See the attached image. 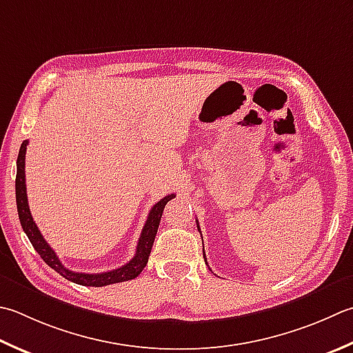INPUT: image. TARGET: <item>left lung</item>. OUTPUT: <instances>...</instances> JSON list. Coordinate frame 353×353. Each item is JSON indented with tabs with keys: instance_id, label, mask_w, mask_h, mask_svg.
<instances>
[{
	"instance_id": "1",
	"label": "left lung",
	"mask_w": 353,
	"mask_h": 353,
	"mask_svg": "<svg viewBox=\"0 0 353 353\" xmlns=\"http://www.w3.org/2000/svg\"><path fill=\"white\" fill-rule=\"evenodd\" d=\"M197 230L200 231V228H199V223H197ZM203 259H205V263H206V265H208V261H206V257H205V251H203Z\"/></svg>"
}]
</instances>
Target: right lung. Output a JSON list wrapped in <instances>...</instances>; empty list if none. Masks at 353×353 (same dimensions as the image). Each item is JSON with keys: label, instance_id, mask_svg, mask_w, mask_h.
<instances>
[{"label": "right lung", "instance_id": "right-lung-1", "mask_svg": "<svg viewBox=\"0 0 353 353\" xmlns=\"http://www.w3.org/2000/svg\"><path fill=\"white\" fill-rule=\"evenodd\" d=\"M27 143H29V141H24L23 143H21V148H19V154H18V161H17L15 192H17V208H18L19 222H21V226H23L26 236L29 237L32 246L34 248V251L41 255V259H43L48 266L54 269V271L61 274L62 277L67 279L68 281L76 283V285L101 288V286L113 285V283H122V281H128V280L136 279L148 263V257H150L151 248H153V243H154L157 228H159V223H161V217H162L165 205H167L171 199H174L176 194H168L167 197L161 199L153 206V208H151L147 222H145L143 230L141 232L139 241H137L134 257L131 259L127 265L113 269V271L101 272V274L73 272L61 263L58 255L54 254L50 245H48L44 240L43 234L39 232L37 223L33 222V217H32L30 210H29V202H27V191H26L24 167H26Z\"/></svg>", "mask_w": 353, "mask_h": 353}]
</instances>
